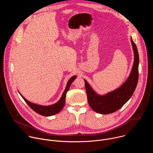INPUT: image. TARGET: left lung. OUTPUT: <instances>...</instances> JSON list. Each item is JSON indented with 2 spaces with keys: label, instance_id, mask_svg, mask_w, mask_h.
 <instances>
[{
  "label": "left lung",
  "instance_id": "obj_1",
  "mask_svg": "<svg viewBox=\"0 0 153 153\" xmlns=\"http://www.w3.org/2000/svg\"><path fill=\"white\" fill-rule=\"evenodd\" d=\"M131 41L134 54V64L129 77L120 88L101 96L97 94L85 80L88 102L90 107L97 113L108 114L119 110L131 98L135 91L139 79V57L136 44L132 39H131Z\"/></svg>",
  "mask_w": 153,
  "mask_h": 153
}]
</instances>
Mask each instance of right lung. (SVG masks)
I'll return each mask as SVG.
<instances>
[{
    "label": "right lung",
    "mask_w": 153,
    "mask_h": 153,
    "mask_svg": "<svg viewBox=\"0 0 153 153\" xmlns=\"http://www.w3.org/2000/svg\"><path fill=\"white\" fill-rule=\"evenodd\" d=\"M76 78V76H73L70 79L68 80L67 87L65 88L60 99L58 102L56 103L50 105V106H42L39 105H36L34 103H33L29 101H28L25 97H24L22 96L20 94V96L22 97L24 100L25 101V102L28 105V106L32 109L33 110H34L36 113L43 116H50L54 115L58 113H59L63 108L65 103V97H66V94L68 92V91L70 89V86L72 82L74 81V80Z\"/></svg>",
    "instance_id": "right-lung-1"
}]
</instances>
